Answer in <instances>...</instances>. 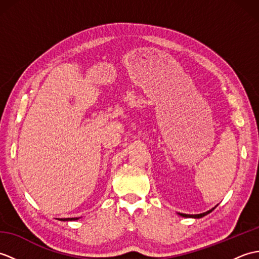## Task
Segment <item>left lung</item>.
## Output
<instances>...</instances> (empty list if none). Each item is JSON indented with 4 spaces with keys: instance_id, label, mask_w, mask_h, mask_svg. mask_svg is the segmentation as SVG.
Listing matches in <instances>:
<instances>
[{
    "instance_id": "8db88e82",
    "label": "left lung",
    "mask_w": 259,
    "mask_h": 259,
    "mask_svg": "<svg viewBox=\"0 0 259 259\" xmlns=\"http://www.w3.org/2000/svg\"><path fill=\"white\" fill-rule=\"evenodd\" d=\"M214 208H216V207L211 208L210 210H208V211H206V212L197 213V214H187V213H181V212H178V214H179V216H181V217H185V218H195V219H198V218H202L203 216H206V214H208V213H210Z\"/></svg>"
}]
</instances>
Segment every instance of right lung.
I'll list each match as a JSON object with an SVG mask.
<instances>
[{"label": "right lung", "instance_id": "obj_1", "mask_svg": "<svg viewBox=\"0 0 259 259\" xmlns=\"http://www.w3.org/2000/svg\"><path fill=\"white\" fill-rule=\"evenodd\" d=\"M80 217H75V218H60L59 221L61 222H71V221H78Z\"/></svg>", "mask_w": 259, "mask_h": 259}]
</instances>
